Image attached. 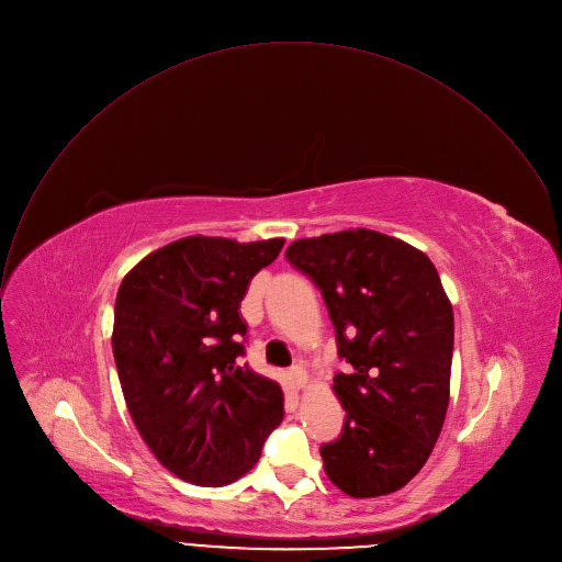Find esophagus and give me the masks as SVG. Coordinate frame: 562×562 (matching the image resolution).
<instances>
[{
    "mask_svg": "<svg viewBox=\"0 0 562 562\" xmlns=\"http://www.w3.org/2000/svg\"><path fill=\"white\" fill-rule=\"evenodd\" d=\"M290 379H292V383H294L296 387H303V385L307 383V372H305V368H303L301 363L292 366V368H290Z\"/></svg>",
    "mask_w": 562,
    "mask_h": 562,
    "instance_id": "obj_1",
    "label": "esophagus"
}]
</instances>
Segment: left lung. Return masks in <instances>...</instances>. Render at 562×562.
I'll return each mask as SVG.
<instances>
[{
    "mask_svg": "<svg viewBox=\"0 0 562 562\" xmlns=\"http://www.w3.org/2000/svg\"><path fill=\"white\" fill-rule=\"evenodd\" d=\"M325 301L346 423L321 445L327 479L355 498L407 485L429 459L450 403L454 312L434 263L394 237L357 228L285 250Z\"/></svg>",
    "mask_w": 562,
    "mask_h": 562,
    "instance_id": "obj_1",
    "label": "left lung"
}]
</instances>
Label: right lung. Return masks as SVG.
Instances as JSON below:
<instances>
[{"label": "right lung", "instance_id": "obj_1", "mask_svg": "<svg viewBox=\"0 0 562 562\" xmlns=\"http://www.w3.org/2000/svg\"><path fill=\"white\" fill-rule=\"evenodd\" d=\"M283 239L186 237L139 261L115 301V355L128 412L175 476L218 487L259 461L283 420L279 383L255 374L239 305Z\"/></svg>", "mask_w": 562, "mask_h": 562}]
</instances>
